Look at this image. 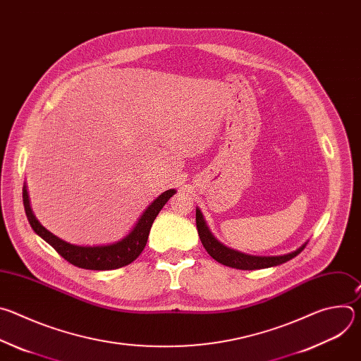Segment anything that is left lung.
Segmentation results:
<instances>
[{"mask_svg": "<svg viewBox=\"0 0 361 361\" xmlns=\"http://www.w3.org/2000/svg\"><path fill=\"white\" fill-rule=\"evenodd\" d=\"M195 224H197L198 235H200V240H201L204 248L207 250V252L213 257V259L227 267H233V269H238V270H259V269H269V267L280 266V264L294 259V257L298 255L307 245V243H305L301 247H298L295 251H291L284 255H271V257L250 255V254L235 251V250L228 248L224 244H221L212 234L210 228L207 227V224H205L204 217L198 209H195Z\"/></svg>", "mask_w": 361, "mask_h": 361, "instance_id": "obj_1", "label": "left lung"}]
</instances>
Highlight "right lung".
I'll use <instances>...</instances> for the list:
<instances>
[{
  "label": "right lung",
  "instance_id": "right-lung-1",
  "mask_svg": "<svg viewBox=\"0 0 361 361\" xmlns=\"http://www.w3.org/2000/svg\"><path fill=\"white\" fill-rule=\"evenodd\" d=\"M174 194H176V190L171 188L164 191L154 200L145 209V212L137 221L135 227L123 240L113 244H107V245H94V247L70 244L59 238L53 233H49L45 227H42L39 221L35 219V216L32 214L25 185L23 188V202H24L27 219L32 230L42 240H45L51 247H53L68 263L85 270H114V269L128 266L141 254V251L147 244L148 234L154 220H156V217L159 216L166 202Z\"/></svg>",
  "mask_w": 361,
  "mask_h": 361
}]
</instances>
